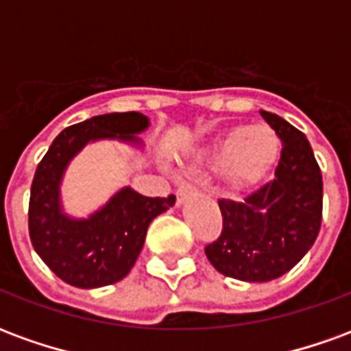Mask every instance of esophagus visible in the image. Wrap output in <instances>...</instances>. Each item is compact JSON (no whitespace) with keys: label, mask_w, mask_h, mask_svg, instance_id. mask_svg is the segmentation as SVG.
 I'll list each match as a JSON object with an SVG mask.
<instances>
[{"label":"esophagus","mask_w":351,"mask_h":351,"mask_svg":"<svg viewBox=\"0 0 351 351\" xmlns=\"http://www.w3.org/2000/svg\"><path fill=\"white\" fill-rule=\"evenodd\" d=\"M191 191H193V186L188 182H182L178 184V188H176V197H178V203H182L184 199L190 195Z\"/></svg>","instance_id":"1"}]
</instances>
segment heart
Segmentation results:
<instances>
[{"mask_svg": "<svg viewBox=\"0 0 351 351\" xmlns=\"http://www.w3.org/2000/svg\"><path fill=\"white\" fill-rule=\"evenodd\" d=\"M280 148L278 135L269 125H239L214 138L201 161L208 169H220L221 182L229 191H244L269 175Z\"/></svg>", "mask_w": 351, "mask_h": 351, "instance_id": "1", "label": "heart"}]
</instances>
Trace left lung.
Segmentation results:
<instances>
[{"label":"left lung","instance_id":"obj_1","mask_svg":"<svg viewBox=\"0 0 351 351\" xmlns=\"http://www.w3.org/2000/svg\"><path fill=\"white\" fill-rule=\"evenodd\" d=\"M259 112L284 145L274 178L243 203L218 201L223 229L205 248L216 271L243 282H269L291 271L322 226L324 182L312 146L284 118Z\"/></svg>","mask_w":351,"mask_h":351}]
</instances>
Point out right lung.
I'll use <instances>...</instances> for the list:
<instances>
[{"label":"right lung","instance_id":"add662e5","mask_svg":"<svg viewBox=\"0 0 351 351\" xmlns=\"http://www.w3.org/2000/svg\"><path fill=\"white\" fill-rule=\"evenodd\" d=\"M150 128L141 112H112L65 128L35 171L29 195V239L39 258L69 286L92 289L120 282L145 246L150 221L175 205L176 197H145L123 186L105 205L77 218L65 213L62 182L69 163L90 143L118 141L145 152Z\"/></svg>","mask_w":351,"mask_h":351}]
</instances>
